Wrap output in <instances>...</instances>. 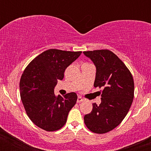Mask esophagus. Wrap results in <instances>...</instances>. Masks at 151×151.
I'll list each match as a JSON object with an SVG mask.
<instances>
[{
  "label": "esophagus",
  "instance_id": "esophagus-1",
  "mask_svg": "<svg viewBox=\"0 0 151 151\" xmlns=\"http://www.w3.org/2000/svg\"><path fill=\"white\" fill-rule=\"evenodd\" d=\"M83 101V98H82V97H80V96H79L78 98H77V103H80V102H82V101Z\"/></svg>",
  "mask_w": 151,
  "mask_h": 151
}]
</instances>
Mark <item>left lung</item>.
Returning <instances> with one entry per match:
<instances>
[{"label": "left lung", "instance_id": "left-lung-1", "mask_svg": "<svg viewBox=\"0 0 151 151\" xmlns=\"http://www.w3.org/2000/svg\"><path fill=\"white\" fill-rule=\"evenodd\" d=\"M83 53L96 67L94 87L103 89L99 91L101 104H93L91 112L84 117L85 124L93 133H107L122 122L132 106L134 96L133 77L124 63L110 50Z\"/></svg>", "mask_w": 151, "mask_h": 151}]
</instances>
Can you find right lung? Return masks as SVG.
<instances>
[{"mask_svg":"<svg viewBox=\"0 0 151 151\" xmlns=\"http://www.w3.org/2000/svg\"><path fill=\"white\" fill-rule=\"evenodd\" d=\"M81 51L71 52L50 49L36 56L27 66L19 82L20 97L30 121L47 132L61 129L76 104L77 96L68 93L56 96L54 88L63 80L66 68Z\"/></svg>","mask_w":151,"mask_h":151,"instance_id":"right-lung-1","label":"right lung"}]
</instances>
